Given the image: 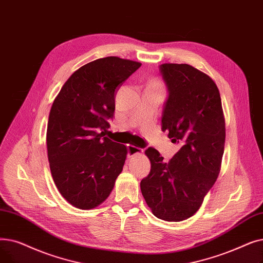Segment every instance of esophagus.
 <instances>
[{
	"label": "esophagus",
	"instance_id": "esophagus-1",
	"mask_svg": "<svg viewBox=\"0 0 263 263\" xmlns=\"http://www.w3.org/2000/svg\"><path fill=\"white\" fill-rule=\"evenodd\" d=\"M143 153V149L140 147H137L133 144H128L127 145V156L128 157H133L137 154H142Z\"/></svg>",
	"mask_w": 263,
	"mask_h": 263
}]
</instances>
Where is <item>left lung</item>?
<instances>
[{
  "label": "left lung",
  "mask_w": 263,
  "mask_h": 263,
  "mask_svg": "<svg viewBox=\"0 0 263 263\" xmlns=\"http://www.w3.org/2000/svg\"><path fill=\"white\" fill-rule=\"evenodd\" d=\"M159 71L168 91L161 130L181 148L168 162L154 147L145 149L151 171L140 187L156 217L181 221L199 210L218 177L226 128L219 91L208 74L173 63Z\"/></svg>",
  "instance_id": "8db88e82"
}]
</instances>
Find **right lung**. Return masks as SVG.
<instances>
[{
    "label": "right lung",
    "instance_id": "right-lung-1",
    "mask_svg": "<svg viewBox=\"0 0 263 263\" xmlns=\"http://www.w3.org/2000/svg\"><path fill=\"white\" fill-rule=\"evenodd\" d=\"M140 63L118 57L90 62L62 87L49 114L47 149L59 192L82 210L110 195L126 159V146L106 137L116 94Z\"/></svg>",
    "mask_w": 263,
    "mask_h": 263
}]
</instances>
